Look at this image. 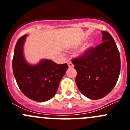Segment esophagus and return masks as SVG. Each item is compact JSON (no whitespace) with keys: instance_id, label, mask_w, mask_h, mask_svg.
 Wrapping results in <instances>:
<instances>
[{"instance_id":"34e87169","label":"esophagus","mask_w":130,"mask_h":130,"mask_svg":"<svg viewBox=\"0 0 130 130\" xmlns=\"http://www.w3.org/2000/svg\"><path fill=\"white\" fill-rule=\"evenodd\" d=\"M67 64L69 68H73V67H74V65H73L72 63L70 61H69V60H68L67 61Z\"/></svg>"}]
</instances>
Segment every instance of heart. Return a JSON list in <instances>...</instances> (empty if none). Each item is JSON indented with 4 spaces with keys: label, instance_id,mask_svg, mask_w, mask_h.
<instances>
[{
    "label": "heart",
    "instance_id": "1",
    "mask_svg": "<svg viewBox=\"0 0 130 130\" xmlns=\"http://www.w3.org/2000/svg\"><path fill=\"white\" fill-rule=\"evenodd\" d=\"M81 44H82V41H79L77 43H76L75 44H74V45L73 46L72 48H74V49H75V48H78L79 46H80ZM93 46H94V43L90 41L88 43H87V44H86V45L82 48V49L81 50V51L80 52V55H84L86 54V53L88 52L89 50Z\"/></svg>",
    "mask_w": 130,
    "mask_h": 130
}]
</instances>
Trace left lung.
Instances as JSON below:
<instances>
[{"instance_id":"obj_1","label":"left lung","mask_w":130,"mask_h":130,"mask_svg":"<svg viewBox=\"0 0 130 130\" xmlns=\"http://www.w3.org/2000/svg\"><path fill=\"white\" fill-rule=\"evenodd\" d=\"M102 42L82 57L72 60L77 72L75 82L80 92L90 99H101L116 86L121 69L120 52L107 31Z\"/></svg>"}]
</instances>
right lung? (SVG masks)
<instances>
[{
	"label": "right lung",
	"mask_w": 130,
	"mask_h": 130,
	"mask_svg": "<svg viewBox=\"0 0 130 130\" xmlns=\"http://www.w3.org/2000/svg\"><path fill=\"white\" fill-rule=\"evenodd\" d=\"M26 36L25 35L20 38L15 46L13 73L24 95L35 101H46L55 95L68 65L67 63L59 65L48 59L40 60L36 65L27 63L23 53Z\"/></svg>",
	"instance_id": "add662e5"
}]
</instances>
